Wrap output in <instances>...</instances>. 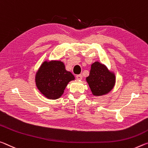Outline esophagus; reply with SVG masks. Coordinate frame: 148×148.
<instances>
[{"instance_id": "esophagus-1", "label": "esophagus", "mask_w": 148, "mask_h": 148, "mask_svg": "<svg viewBox=\"0 0 148 148\" xmlns=\"http://www.w3.org/2000/svg\"><path fill=\"white\" fill-rule=\"evenodd\" d=\"M76 79L78 80H81L82 79H83V76H82V75H77Z\"/></svg>"}]
</instances>
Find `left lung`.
Instances as JSON below:
<instances>
[{
	"label": "left lung",
	"mask_w": 148,
	"mask_h": 148,
	"mask_svg": "<svg viewBox=\"0 0 148 148\" xmlns=\"http://www.w3.org/2000/svg\"><path fill=\"white\" fill-rule=\"evenodd\" d=\"M86 80L93 95L99 96L112 90L115 83V75L105 65L96 62L91 65L90 74Z\"/></svg>",
	"instance_id": "1"
}]
</instances>
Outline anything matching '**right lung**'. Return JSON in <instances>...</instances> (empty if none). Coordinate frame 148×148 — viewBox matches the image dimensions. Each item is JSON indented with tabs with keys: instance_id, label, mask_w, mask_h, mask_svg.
Here are the masks:
<instances>
[{
	"instance_id": "1",
	"label": "right lung",
	"mask_w": 148,
	"mask_h": 148,
	"mask_svg": "<svg viewBox=\"0 0 148 148\" xmlns=\"http://www.w3.org/2000/svg\"><path fill=\"white\" fill-rule=\"evenodd\" d=\"M74 79L73 75L66 71L64 63L56 60L43 62L35 76L37 88L52 100L61 97L67 84Z\"/></svg>"
}]
</instances>
